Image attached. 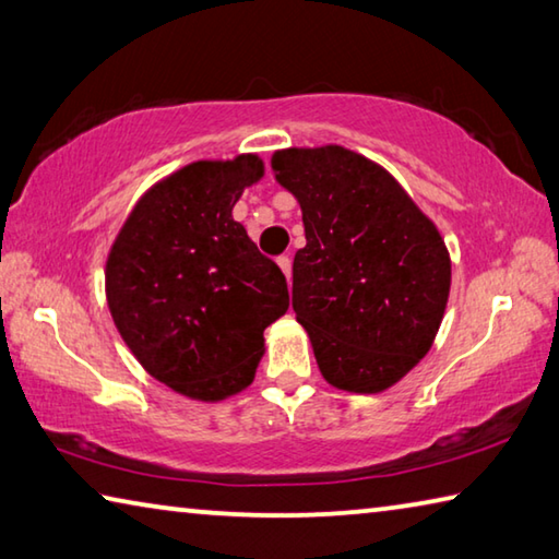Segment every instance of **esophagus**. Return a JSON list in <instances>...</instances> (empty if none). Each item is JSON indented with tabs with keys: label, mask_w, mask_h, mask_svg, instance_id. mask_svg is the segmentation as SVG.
<instances>
[{
	"label": "esophagus",
	"mask_w": 559,
	"mask_h": 559,
	"mask_svg": "<svg viewBox=\"0 0 559 559\" xmlns=\"http://www.w3.org/2000/svg\"><path fill=\"white\" fill-rule=\"evenodd\" d=\"M278 266H281V271L286 273V278H288V283H290V276H293V263H290V257L288 253H283V257H278Z\"/></svg>",
	"instance_id": "1"
}]
</instances>
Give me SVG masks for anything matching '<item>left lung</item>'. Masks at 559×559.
I'll use <instances>...</instances> for the list:
<instances>
[{"label":"left lung","instance_id":"1","mask_svg":"<svg viewBox=\"0 0 559 559\" xmlns=\"http://www.w3.org/2000/svg\"><path fill=\"white\" fill-rule=\"evenodd\" d=\"M296 197L306 246L293 259V310L337 390L377 394L429 353L451 288L433 222L372 159L340 145L271 157Z\"/></svg>","mask_w":559,"mask_h":559}]
</instances>
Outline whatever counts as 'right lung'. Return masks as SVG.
I'll return each mask as SVG.
<instances>
[{"label":"right lung","mask_w":559,"mask_h":559,"mask_svg":"<svg viewBox=\"0 0 559 559\" xmlns=\"http://www.w3.org/2000/svg\"><path fill=\"white\" fill-rule=\"evenodd\" d=\"M261 177L257 155L177 169L140 197L108 253L118 333L155 380L192 400L246 390L263 330L288 310L286 276L231 216Z\"/></svg>","instance_id":"obj_1"}]
</instances>
